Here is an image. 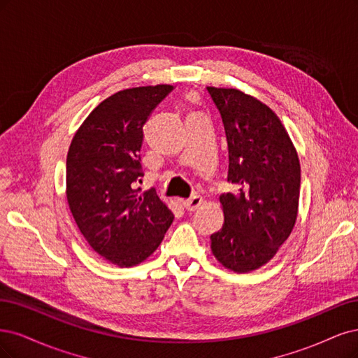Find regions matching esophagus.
Wrapping results in <instances>:
<instances>
[{"label": "esophagus", "mask_w": 358, "mask_h": 358, "mask_svg": "<svg viewBox=\"0 0 358 358\" xmlns=\"http://www.w3.org/2000/svg\"><path fill=\"white\" fill-rule=\"evenodd\" d=\"M202 202L203 201H202L201 196L194 194V196H192V198H189V199H184L182 205H184V208L189 210V211H196L202 205Z\"/></svg>", "instance_id": "1"}]
</instances>
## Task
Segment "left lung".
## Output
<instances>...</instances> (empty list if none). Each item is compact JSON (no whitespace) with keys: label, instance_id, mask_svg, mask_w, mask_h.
<instances>
[{"label":"left lung","instance_id":"8db88e82","mask_svg":"<svg viewBox=\"0 0 358 358\" xmlns=\"http://www.w3.org/2000/svg\"><path fill=\"white\" fill-rule=\"evenodd\" d=\"M220 113L229 150L223 193V227L211 235V250L224 268L256 271L290 236L297 218L301 164L278 116L238 89L206 87Z\"/></svg>","mask_w":358,"mask_h":358}]
</instances>
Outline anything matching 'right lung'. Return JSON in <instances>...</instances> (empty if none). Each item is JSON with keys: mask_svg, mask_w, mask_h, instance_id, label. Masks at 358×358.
I'll return each instance as SVG.
<instances>
[{"mask_svg": "<svg viewBox=\"0 0 358 358\" xmlns=\"http://www.w3.org/2000/svg\"><path fill=\"white\" fill-rule=\"evenodd\" d=\"M172 89L132 87L103 99L68 150L66 199L74 220L87 244L120 268L152 256L174 220L155 189H136L144 123Z\"/></svg>", "mask_w": 358, "mask_h": 358, "instance_id": "1", "label": "right lung"}]
</instances>
